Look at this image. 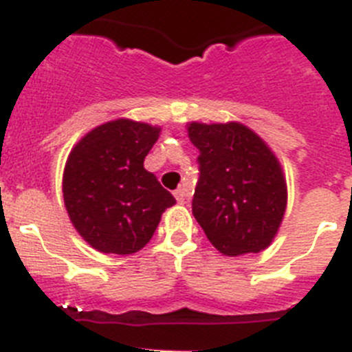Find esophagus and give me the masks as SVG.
I'll return each mask as SVG.
<instances>
[{
  "label": "esophagus",
  "instance_id": "34e87169",
  "mask_svg": "<svg viewBox=\"0 0 352 352\" xmlns=\"http://www.w3.org/2000/svg\"><path fill=\"white\" fill-rule=\"evenodd\" d=\"M174 197H176V201H178L179 205H183V203L188 199L187 188H178V190H174Z\"/></svg>",
  "mask_w": 352,
  "mask_h": 352
}]
</instances>
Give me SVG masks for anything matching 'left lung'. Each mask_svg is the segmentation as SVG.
<instances>
[{"mask_svg":"<svg viewBox=\"0 0 352 352\" xmlns=\"http://www.w3.org/2000/svg\"><path fill=\"white\" fill-rule=\"evenodd\" d=\"M199 178L192 213L226 256L260 253L272 242L287 206L279 162L256 133L239 124L188 126Z\"/></svg>","mask_w":352,"mask_h":352,"instance_id":"obj_1","label":"left lung"}]
</instances>
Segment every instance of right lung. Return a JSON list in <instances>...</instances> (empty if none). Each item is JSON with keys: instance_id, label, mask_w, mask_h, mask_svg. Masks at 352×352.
Returning a JSON list of instances; mask_svg holds the SVG:
<instances>
[{"instance_id": "obj_1", "label": "right lung", "mask_w": 352, "mask_h": 352, "mask_svg": "<svg viewBox=\"0 0 352 352\" xmlns=\"http://www.w3.org/2000/svg\"><path fill=\"white\" fill-rule=\"evenodd\" d=\"M158 135L160 128L119 119L87 133L69 155L65 208L78 233L101 253L140 251L176 203L144 169Z\"/></svg>"}]
</instances>
